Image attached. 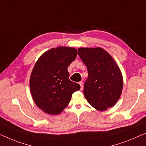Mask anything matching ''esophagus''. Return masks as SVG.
Segmentation results:
<instances>
[{
	"label": "esophagus",
	"instance_id": "obj_1",
	"mask_svg": "<svg viewBox=\"0 0 146 146\" xmlns=\"http://www.w3.org/2000/svg\"><path fill=\"white\" fill-rule=\"evenodd\" d=\"M79 84H80V90H82V89H83V82H82V81H80V82H79Z\"/></svg>",
	"mask_w": 146,
	"mask_h": 146
}]
</instances>
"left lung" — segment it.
Returning <instances> with one entry per match:
<instances>
[{
    "label": "left lung",
    "instance_id": "8db88e82",
    "mask_svg": "<svg viewBox=\"0 0 146 146\" xmlns=\"http://www.w3.org/2000/svg\"><path fill=\"white\" fill-rule=\"evenodd\" d=\"M79 57L87 67L88 77L84 95L96 110L105 111L121 96L123 80L120 69L108 52L102 48H79Z\"/></svg>",
    "mask_w": 146,
    "mask_h": 146
}]
</instances>
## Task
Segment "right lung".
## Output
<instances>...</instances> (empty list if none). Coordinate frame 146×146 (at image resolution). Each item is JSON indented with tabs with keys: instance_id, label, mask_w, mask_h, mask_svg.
Returning a JSON list of instances; mask_svg holds the SVG:
<instances>
[{
	"instance_id": "obj_1",
	"label": "right lung",
	"mask_w": 146,
	"mask_h": 146,
	"mask_svg": "<svg viewBox=\"0 0 146 146\" xmlns=\"http://www.w3.org/2000/svg\"><path fill=\"white\" fill-rule=\"evenodd\" d=\"M77 56V49L60 46L44 52L33 69L30 90L35 103L50 115L60 113L80 86L69 80L67 67Z\"/></svg>"
}]
</instances>
